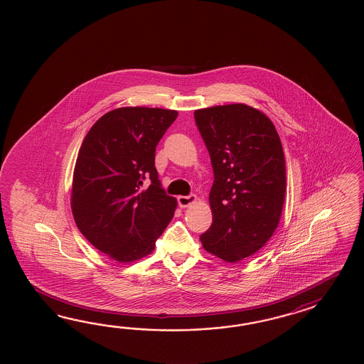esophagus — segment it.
I'll return each mask as SVG.
<instances>
[{
    "mask_svg": "<svg viewBox=\"0 0 364 364\" xmlns=\"http://www.w3.org/2000/svg\"><path fill=\"white\" fill-rule=\"evenodd\" d=\"M196 200H198L196 195H188V196H178L177 203L181 208H186V207H189L191 204H193Z\"/></svg>",
    "mask_w": 364,
    "mask_h": 364,
    "instance_id": "esophagus-1",
    "label": "esophagus"
}]
</instances>
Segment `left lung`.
<instances>
[{
  "mask_svg": "<svg viewBox=\"0 0 364 364\" xmlns=\"http://www.w3.org/2000/svg\"><path fill=\"white\" fill-rule=\"evenodd\" d=\"M210 156L212 225L204 250L228 263L257 252L271 239L286 198V160L275 125L245 104L195 110Z\"/></svg>",
  "mask_w": 364,
  "mask_h": 364,
  "instance_id": "obj_1",
  "label": "left lung"
}]
</instances>
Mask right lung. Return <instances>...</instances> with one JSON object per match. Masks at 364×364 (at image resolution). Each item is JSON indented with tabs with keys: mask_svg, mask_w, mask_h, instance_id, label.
<instances>
[{
	"mask_svg": "<svg viewBox=\"0 0 364 364\" xmlns=\"http://www.w3.org/2000/svg\"><path fill=\"white\" fill-rule=\"evenodd\" d=\"M176 110L125 107L93 124L78 151L72 212L93 247L120 263L154 250L176 210L154 166L156 146ZM151 181L144 188L143 180Z\"/></svg>",
	"mask_w": 364,
	"mask_h": 364,
	"instance_id": "add662e5",
	"label": "right lung"
}]
</instances>
